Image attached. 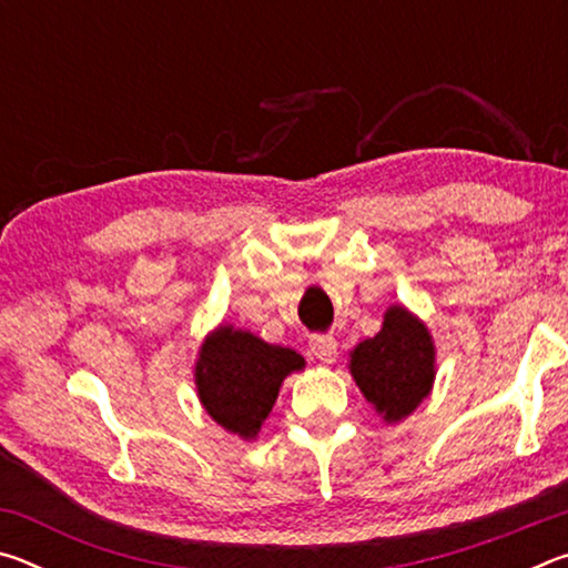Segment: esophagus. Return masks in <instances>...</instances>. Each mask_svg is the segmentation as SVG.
I'll return each instance as SVG.
<instances>
[{
    "label": "esophagus",
    "mask_w": 568,
    "mask_h": 568,
    "mask_svg": "<svg viewBox=\"0 0 568 568\" xmlns=\"http://www.w3.org/2000/svg\"><path fill=\"white\" fill-rule=\"evenodd\" d=\"M311 353L321 363H335V358H338V341L331 338V335H315V338H311Z\"/></svg>",
    "instance_id": "1"
}]
</instances>
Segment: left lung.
Instances as JSON below:
<instances>
[{"label": "left lung", "instance_id": "obj_1", "mask_svg": "<svg viewBox=\"0 0 568 568\" xmlns=\"http://www.w3.org/2000/svg\"><path fill=\"white\" fill-rule=\"evenodd\" d=\"M348 371L383 420H406L434 390V335L406 305H390L381 331L348 353Z\"/></svg>", "mask_w": 568, "mask_h": 568}]
</instances>
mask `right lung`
<instances>
[{"mask_svg":"<svg viewBox=\"0 0 568 568\" xmlns=\"http://www.w3.org/2000/svg\"><path fill=\"white\" fill-rule=\"evenodd\" d=\"M305 368L293 348L265 343L255 333L220 323L197 348L192 378L200 406L227 434L255 440L281 393L283 381Z\"/></svg>","mask_w":568,"mask_h":568,"instance_id":"1","label":"right lung"}]
</instances>
